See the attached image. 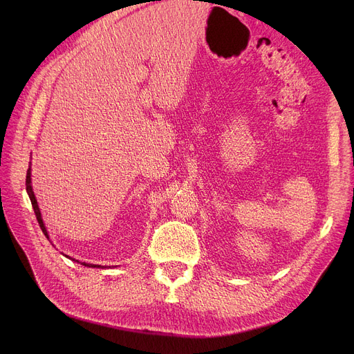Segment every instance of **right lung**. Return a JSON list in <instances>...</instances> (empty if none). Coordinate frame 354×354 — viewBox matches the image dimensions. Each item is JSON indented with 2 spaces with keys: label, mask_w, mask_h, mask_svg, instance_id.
<instances>
[{
  "label": "right lung",
  "mask_w": 354,
  "mask_h": 354,
  "mask_svg": "<svg viewBox=\"0 0 354 354\" xmlns=\"http://www.w3.org/2000/svg\"><path fill=\"white\" fill-rule=\"evenodd\" d=\"M26 187H27V194L30 196V201H31V205H32V209H34V214H35V218L37 221H39V225L43 231V234L48 238V234H47V230L43 224V219H41V214H40V209H39V205H37V199L34 196V192H32V188H31V172L30 169L27 171V178H26ZM84 267H91V268H103L102 266H96V264H86V263H82Z\"/></svg>",
  "instance_id": "add662e5"
}]
</instances>
